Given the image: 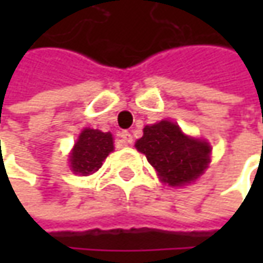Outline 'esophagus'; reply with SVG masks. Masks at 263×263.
<instances>
[{"instance_id": "esophagus-1", "label": "esophagus", "mask_w": 263, "mask_h": 263, "mask_svg": "<svg viewBox=\"0 0 263 263\" xmlns=\"http://www.w3.org/2000/svg\"><path fill=\"white\" fill-rule=\"evenodd\" d=\"M120 137H121V145H123V146H127V145H130V143L133 142V136H132L128 132H121V133H120Z\"/></svg>"}]
</instances>
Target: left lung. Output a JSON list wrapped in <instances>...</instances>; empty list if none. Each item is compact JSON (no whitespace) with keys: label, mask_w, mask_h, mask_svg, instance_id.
<instances>
[{"label":"left lung","mask_w":263,"mask_h":263,"mask_svg":"<svg viewBox=\"0 0 263 263\" xmlns=\"http://www.w3.org/2000/svg\"><path fill=\"white\" fill-rule=\"evenodd\" d=\"M135 146L146 155L161 181L173 187L195 181L211 162V145L186 136L177 123L168 120L145 127Z\"/></svg>","instance_id":"obj_1"}]
</instances>
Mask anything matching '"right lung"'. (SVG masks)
I'll return each mask as SVG.
<instances>
[{
	"mask_svg": "<svg viewBox=\"0 0 263 263\" xmlns=\"http://www.w3.org/2000/svg\"><path fill=\"white\" fill-rule=\"evenodd\" d=\"M114 151L111 133L85 128L70 154V167L74 174L90 176L102 167L105 158Z\"/></svg>",
	"mask_w": 263,
	"mask_h": 263,
	"instance_id": "obj_1",
	"label": "right lung"
}]
</instances>
